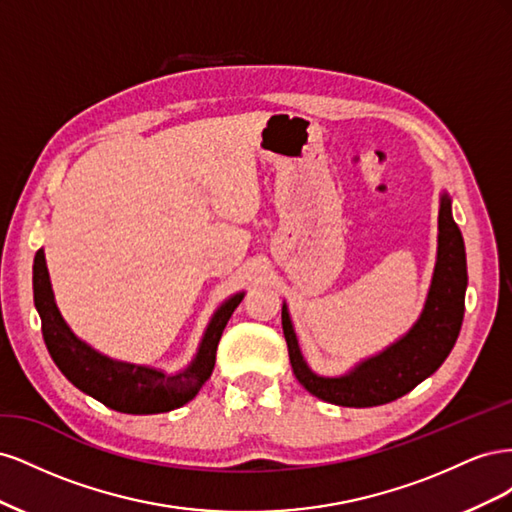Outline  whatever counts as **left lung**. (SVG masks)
<instances>
[{
	"instance_id": "left-lung-1",
	"label": "left lung",
	"mask_w": 512,
	"mask_h": 512,
	"mask_svg": "<svg viewBox=\"0 0 512 512\" xmlns=\"http://www.w3.org/2000/svg\"><path fill=\"white\" fill-rule=\"evenodd\" d=\"M466 247L453 220L451 198L442 194L438 215V260L423 314L414 327L380 354L354 365L348 374L327 378L305 363L288 307H282V327L294 376L322 401L346 408L382 406L410 393L451 354L466 312Z\"/></svg>"
}]
</instances>
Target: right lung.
I'll return each mask as SVG.
<instances>
[{
	"label": "right lung",
	"mask_w": 512,
	"mask_h": 512,
	"mask_svg": "<svg viewBox=\"0 0 512 512\" xmlns=\"http://www.w3.org/2000/svg\"><path fill=\"white\" fill-rule=\"evenodd\" d=\"M243 292L232 294L213 314L194 361L175 376L162 369L115 361L76 337L55 305L44 252L34 258V303L42 320L44 344L55 365L76 389L123 414H160L188 404L203 389L215 365V350Z\"/></svg>",
	"instance_id": "1"
}]
</instances>
